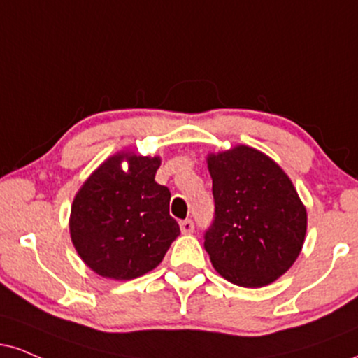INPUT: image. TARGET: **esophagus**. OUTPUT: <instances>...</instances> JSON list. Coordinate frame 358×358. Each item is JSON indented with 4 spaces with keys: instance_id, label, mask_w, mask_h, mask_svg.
I'll use <instances>...</instances> for the list:
<instances>
[{
    "instance_id": "esophagus-1",
    "label": "esophagus",
    "mask_w": 358,
    "mask_h": 358,
    "mask_svg": "<svg viewBox=\"0 0 358 358\" xmlns=\"http://www.w3.org/2000/svg\"><path fill=\"white\" fill-rule=\"evenodd\" d=\"M193 222L192 220H183L182 223H180V230H182V234L185 235H190L193 231Z\"/></svg>"
}]
</instances>
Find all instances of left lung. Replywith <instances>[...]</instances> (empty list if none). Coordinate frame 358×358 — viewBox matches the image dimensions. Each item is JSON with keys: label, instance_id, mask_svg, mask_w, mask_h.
<instances>
[{"label": "left lung", "instance_id": "left-lung-1", "mask_svg": "<svg viewBox=\"0 0 358 358\" xmlns=\"http://www.w3.org/2000/svg\"><path fill=\"white\" fill-rule=\"evenodd\" d=\"M206 165L215 220L205 250L213 268L238 287L270 285L295 264L307 234V208L290 176L248 145L208 153Z\"/></svg>", "mask_w": 358, "mask_h": 358}]
</instances>
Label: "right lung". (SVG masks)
Here are the masks:
<instances>
[{
  "label": "right lung",
  "mask_w": 358,
  "mask_h": 358,
  "mask_svg": "<svg viewBox=\"0 0 358 358\" xmlns=\"http://www.w3.org/2000/svg\"><path fill=\"white\" fill-rule=\"evenodd\" d=\"M160 165L157 155L122 150L106 158L73 198V247L100 277L133 280L152 272L180 235L170 217V190L155 182Z\"/></svg>",
  "instance_id": "obj_1"
}]
</instances>
